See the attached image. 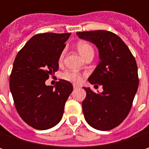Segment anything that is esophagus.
I'll return each instance as SVG.
<instances>
[{"label": "esophagus", "mask_w": 149, "mask_h": 149, "mask_svg": "<svg viewBox=\"0 0 149 149\" xmlns=\"http://www.w3.org/2000/svg\"><path fill=\"white\" fill-rule=\"evenodd\" d=\"M79 87V85H77V84H73V88L74 89H77Z\"/></svg>", "instance_id": "34e87169"}]
</instances>
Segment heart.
<instances>
[{
  "instance_id": "b5f03b06",
  "label": "heart",
  "mask_w": 149,
  "mask_h": 149,
  "mask_svg": "<svg viewBox=\"0 0 149 149\" xmlns=\"http://www.w3.org/2000/svg\"><path fill=\"white\" fill-rule=\"evenodd\" d=\"M77 50H78L79 53L84 58L89 52H94L93 48L91 47V45L87 44V43H84V42H81V43H79L77 45ZM63 57H64V52H62L61 55H60V58H59L60 61L63 59ZM61 77L64 80H66V81L73 83V84H78L82 80V75L78 73V72H73V71H66V72H65L64 73H62Z\"/></svg>"
}]
</instances>
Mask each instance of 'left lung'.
<instances>
[{
  "instance_id": "8db88e82",
  "label": "left lung",
  "mask_w": 149,
  "mask_h": 149,
  "mask_svg": "<svg viewBox=\"0 0 149 149\" xmlns=\"http://www.w3.org/2000/svg\"><path fill=\"white\" fill-rule=\"evenodd\" d=\"M77 35L97 47L100 62L88 80L104 89L103 92L95 93L84 88V118L96 130H112L123 122L132 107L139 84L135 59L122 39L111 32H78Z\"/></svg>"
}]
</instances>
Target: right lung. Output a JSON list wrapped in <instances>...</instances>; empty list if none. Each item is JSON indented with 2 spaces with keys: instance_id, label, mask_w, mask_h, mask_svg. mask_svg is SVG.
Masks as SVG:
<instances>
[{
  "instance_id": "right-lung-1",
  "label": "right lung",
  "mask_w": 149,
  "mask_h": 149,
  "mask_svg": "<svg viewBox=\"0 0 149 149\" xmlns=\"http://www.w3.org/2000/svg\"><path fill=\"white\" fill-rule=\"evenodd\" d=\"M70 35V33L36 34L16 55L9 87L17 112L33 129H51L62 119L73 86L60 79L53 88L45 85V80L58 70V59Z\"/></svg>"
}]
</instances>
